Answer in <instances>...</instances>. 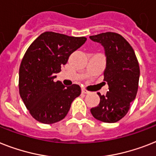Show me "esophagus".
Instances as JSON below:
<instances>
[{
    "instance_id": "34e87169",
    "label": "esophagus",
    "mask_w": 156,
    "mask_h": 156,
    "mask_svg": "<svg viewBox=\"0 0 156 156\" xmlns=\"http://www.w3.org/2000/svg\"><path fill=\"white\" fill-rule=\"evenodd\" d=\"M82 94H89L90 92L88 90H85V89H82Z\"/></svg>"
}]
</instances>
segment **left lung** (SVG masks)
Wrapping results in <instances>:
<instances>
[{
  "label": "left lung",
  "mask_w": 156,
  "mask_h": 156,
  "mask_svg": "<svg viewBox=\"0 0 156 156\" xmlns=\"http://www.w3.org/2000/svg\"><path fill=\"white\" fill-rule=\"evenodd\" d=\"M101 43L107 56L104 79L109 91L101 95L99 104L90 109L96 119L104 122H116L127 114L130 105L137 94L140 66L135 51L123 37L117 33L107 32L90 36Z\"/></svg>",
  "instance_id": "left-lung-1"
}]
</instances>
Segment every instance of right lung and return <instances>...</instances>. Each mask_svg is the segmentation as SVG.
Returning <instances> with one entry per match:
<instances>
[{"instance_id":"right-lung-1","label":"right lung","mask_w":156,"mask_h":156,"mask_svg":"<svg viewBox=\"0 0 156 156\" xmlns=\"http://www.w3.org/2000/svg\"><path fill=\"white\" fill-rule=\"evenodd\" d=\"M87 41L85 37H69L45 32L28 48L19 69V94L34 119L45 124L59 122L66 116L81 87H66L54 82L61 66Z\"/></svg>"}]
</instances>
